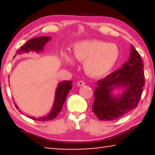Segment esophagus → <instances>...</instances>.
I'll return each mask as SVG.
<instances>
[{
    "label": "esophagus",
    "instance_id": "1",
    "mask_svg": "<svg viewBox=\"0 0 155 155\" xmlns=\"http://www.w3.org/2000/svg\"><path fill=\"white\" fill-rule=\"evenodd\" d=\"M77 85H78V86H83V85H85V82H84L83 81H78V82L77 83Z\"/></svg>",
    "mask_w": 155,
    "mask_h": 155
}]
</instances>
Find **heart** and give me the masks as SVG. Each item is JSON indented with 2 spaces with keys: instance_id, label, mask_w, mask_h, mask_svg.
I'll return each mask as SVG.
<instances>
[{
  "instance_id": "b5f03b06",
  "label": "heart",
  "mask_w": 155,
  "mask_h": 155,
  "mask_svg": "<svg viewBox=\"0 0 155 155\" xmlns=\"http://www.w3.org/2000/svg\"><path fill=\"white\" fill-rule=\"evenodd\" d=\"M120 50L116 44L99 40L78 41L73 47V56L83 62L85 72L92 77H102L111 70L117 61ZM65 64H74V59L67 52L62 53Z\"/></svg>"
}]
</instances>
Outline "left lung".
<instances>
[{
  "label": "left lung",
  "mask_w": 155,
  "mask_h": 155,
  "mask_svg": "<svg viewBox=\"0 0 155 155\" xmlns=\"http://www.w3.org/2000/svg\"><path fill=\"white\" fill-rule=\"evenodd\" d=\"M144 72L140 54L133 45L128 61L121 68L97 81L94 91L93 112L99 120L109 121L120 118L137 107L144 86ZM121 88V94L112 91Z\"/></svg>",
  "instance_id": "8db88e82"
}]
</instances>
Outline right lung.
<instances>
[{"label":"right lung","mask_w":155,"mask_h":155,"mask_svg":"<svg viewBox=\"0 0 155 155\" xmlns=\"http://www.w3.org/2000/svg\"><path fill=\"white\" fill-rule=\"evenodd\" d=\"M51 40V37H39V38H35L31 40H28L24 46L21 47L16 52V54H20L22 53H28L31 51H34L39 53L43 51L44 47L46 45V44ZM15 54V55H16ZM72 81H64L58 83L57 87L55 90V95H54V101L53 103V106L52 107L48 114L44 115L42 117H32V116H27L30 117L31 119L33 120H37V121L41 122H46L52 120L55 118L59 114V113L61 111L62 107L66 99L67 95L69 93V91L72 88ZM15 107L17 109L18 107L15 104ZM21 112V111H20Z\"/></svg>","instance_id":"right-lung-1"}]
</instances>
